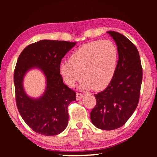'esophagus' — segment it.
<instances>
[{
    "label": "esophagus",
    "instance_id": "1",
    "mask_svg": "<svg viewBox=\"0 0 157 157\" xmlns=\"http://www.w3.org/2000/svg\"><path fill=\"white\" fill-rule=\"evenodd\" d=\"M82 97H83V94H82L81 93H76V99L78 101L82 99Z\"/></svg>",
    "mask_w": 157,
    "mask_h": 157
}]
</instances>
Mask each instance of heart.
I'll return each mask as SVG.
<instances>
[{"label": "heart", "mask_w": 157, "mask_h": 157, "mask_svg": "<svg viewBox=\"0 0 157 157\" xmlns=\"http://www.w3.org/2000/svg\"><path fill=\"white\" fill-rule=\"evenodd\" d=\"M118 56L117 48L112 41L97 40L75 50L71 54L69 61L60 63L58 71L64 82L70 87L74 86L82 78V89L92 88L100 90L113 79Z\"/></svg>", "instance_id": "1"}]
</instances>
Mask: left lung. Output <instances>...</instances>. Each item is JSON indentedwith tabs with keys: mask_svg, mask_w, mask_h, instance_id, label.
I'll return each instance as SVG.
<instances>
[{
	"mask_svg": "<svg viewBox=\"0 0 157 157\" xmlns=\"http://www.w3.org/2000/svg\"><path fill=\"white\" fill-rule=\"evenodd\" d=\"M107 33L117 45V67L107 87L94 94L97 104L90 112V119L98 128L113 130L123 126L136 109L142 67L137 49L129 39L116 31Z\"/></svg>",
	"mask_w": 157,
	"mask_h": 157,
	"instance_id": "left-lung-1",
	"label": "left lung"
}]
</instances>
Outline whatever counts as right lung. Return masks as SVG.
Returning <instances> with one entry per match:
<instances>
[{
    "instance_id": "add662e5",
    "label": "right lung",
    "mask_w": 157,
    "mask_h": 157,
    "mask_svg": "<svg viewBox=\"0 0 157 157\" xmlns=\"http://www.w3.org/2000/svg\"><path fill=\"white\" fill-rule=\"evenodd\" d=\"M75 44L41 40L28 45L18 58L13 75L17 107L24 122L36 133L56 136L67 127L68 105L76 100L75 93L64 84L58 67ZM33 68L41 70L46 77V90L39 98L29 97L23 86L24 76Z\"/></svg>"
}]
</instances>
